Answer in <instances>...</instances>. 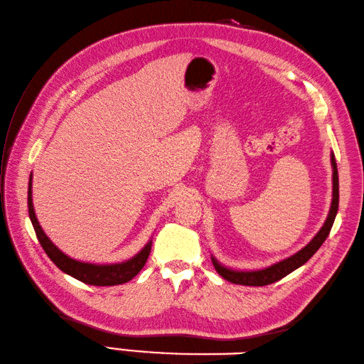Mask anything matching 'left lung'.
Instances as JSON below:
<instances>
[{
  "label": "left lung",
  "mask_w": 364,
  "mask_h": 364,
  "mask_svg": "<svg viewBox=\"0 0 364 364\" xmlns=\"http://www.w3.org/2000/svg\"><path fill=\"white\" fill-rule=\"evenodd\" d=\"M331 163H332V203H331V209H328V214L324 225L321 226V230L316 232V235L311 239L306 247L299 250L298 252H294L293 256L287 257L284 260H279L276 264L269 265L267 268L262 269H232L222 265L214 256L213 264L217 269V273L220 274L226 281H230L232 284H239V285H250V287H262V285H268L273 284L279 279L285 277L287 274H290L294 269L302 267L306 262L315 255V252L319 250L321 245L324 243L327 239L328 232L332 230V225L335 222V217L338 213V201H340V189H338V168H336V161H335V155L331 154Z\"/></svg>",
  "instance_id": "1"
}]
</instances>
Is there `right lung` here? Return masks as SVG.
<instances>
[{
    "label": "right lung",
    "mask_w": 364,
    "mask_h": 364,
    "mask_svg": "<svg viewBox=\"0 0 364 364\" xmlns=\"http://www.w3.org/2000/svg\"><path fill=\"white\" fill-rule=\"evenodd\" d=\"M28 209H29V218L32 222V226L37 234V239L41 247H43L48 257L53 260L63 273L75 277L80 282H85L88 285H99V287H112V285L125 284L132 281V279L141 272L142 267L146 265V262L149 259L150 250H151V240L147 242L146 247H144L136 256H133L129 260L119 262V264H90V262H80L65 255L63 251L58 250L55 245L50 242V239L45 234L43 228L40 226L37 220L36 209H33V203H32V172L29 176Z\"/></svg>",
    "instance_id": "1"
}]
</instances>
